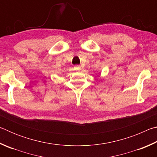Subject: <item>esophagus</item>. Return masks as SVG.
Segmentation results:
<instances>
[{"instance_id":"1","label":"esophagus","mask_w":157,"mask_h":157,"mask_svg":"<svg viewBox=\"0 0 157 157\" xmlns=\"http://www.w3.org/2000/svg\"><path fill=\"white\" fill-rule=\"evenodd\" d=\"M74 70L76 71H79L81 70V67L79 65H76V66H74Z\"/></svg>"}]
</instances>
